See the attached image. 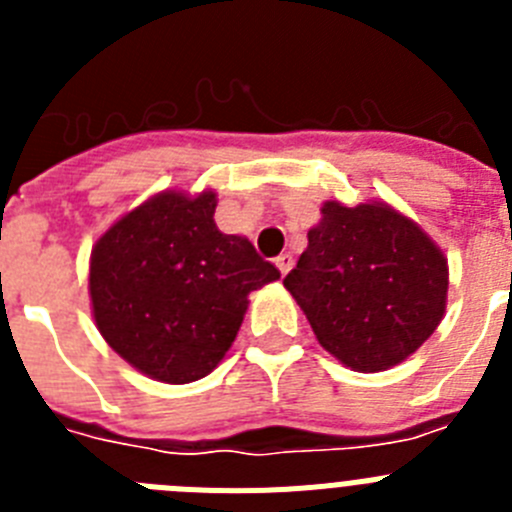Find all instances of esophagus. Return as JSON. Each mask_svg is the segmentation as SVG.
I'll return each instance as SVG.
<instances>
[{
  "instance_id": "34e87169",
  "label": "esophagus",
  "mask_w": 512,
  "mask_h": 512,
  "mask_svg": "<svg viewBox=\"0 0 512 512\" xmlns=\"http://www.w3.org/2000/svg\"><path fill=\"white\" fill-rule=\"evenodd\" d=\"M274 264H277V269L282 271V277H284V274H287V271L292 269V264H295V259H292L289 253H279L277 259H274Z\"/></svg>"
}]
</instances>
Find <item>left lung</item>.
I'll use <instances>...</instances> for the list:
<instances>
[{
  "label": "left lung",
  "mask_w": 512,
  "mask_h": 512,
  "mask_svg": "<svg viewBox=\"0 0 512 512\" xmlns=\"http://www.w3.org/2000/svg\"><path fill=\"white\" fill-rule=\"evenodd\" d=\"M284 287L328 354L384 372L415 354L446 312L449 264L418 223L387 202L330 200Z\"/></svg>",
  "instance_id": "left-lung-1"
}]
</instances>
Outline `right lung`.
<instances>
[{"mask_svg":"<svg viewBox=\"0 0 512 512\" xmlns=\"http://www.w3.org/2000/svg\"><path fill=\"white\" fill-rule=\"evenodd\" d=\"M215 192L166 189L94 243L89 295L99 333L166 384L207 377L238 336L253 289L277 282L243 235L217 230Z\"/></svg>","mask_w":512,"mask_h":512,"instance_id":"right-lung-1","label":"right lung"}]
</instances>
